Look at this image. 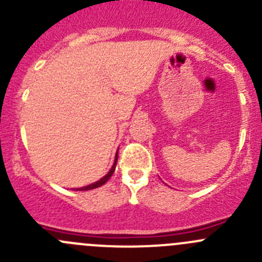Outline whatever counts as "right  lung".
<instances>
[{"mask_svg":"<svg viewBox=\"0 0 262 262\" xmlns=\"http://www.w3.org/2000/svg\"><path fill=\"white\" fill-rule=\"evenodd\" d=\"M116 161H118V153H116V156H115V162H114V165H113L112 170H110L109 172H107L106 175L104 176V178H102V179H100L99 181L94 182V184L89 185V186H84V187H78L77 190H80V191H83V190H92V189H96V187H99V186H102V185H104L105 182H106L107 180H109L110 178H112V175H113V173H114V171H115V166H116Z\"/></svg>","mask_w":262,"mask_h":262,"instance_id":"1","label":"right lung"}]
</instances>
